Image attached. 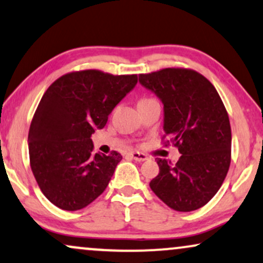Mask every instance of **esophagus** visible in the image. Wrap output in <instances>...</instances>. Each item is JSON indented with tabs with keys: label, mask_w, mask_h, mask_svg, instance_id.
Instances as JSON below:
<instances>
[{
	"label": "esophagus",
	"mask_w": 263,
	"mask_h": 263,
	"mask_svg": "<svg viewBox=\"0 0 263 263\" xmlns=\"http://www.w3.org/2000/svg\"><path fill=\"white\" fill-rule=\"evenodd\" d=\"M129 156H130L132 158H134V160L138 162H144L148 158L147 155L141 154V152H130V154H129Z\"/></svg>",
	"instance_id": "34e87169"
}]
</instances>
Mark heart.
<instances>
[{"instance_id":"obj_1","label":"heart","mask_w":263,"mask_h":263,"mask_svg":"<svg viewBox=\"0 0 263 263\" xmlns=\"http://www.w3.org/2000/svg\"><path fill=\"white\" fill-rule=\"evenodd\" d=\"M147 100H151V99H141L139 102H141V101H147Z\"/></svg>"}]
</instances>
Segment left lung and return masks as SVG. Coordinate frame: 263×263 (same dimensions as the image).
<instances>
[{"instance_id":"1","label":"left lung","mask_w":263,"mask_h":263,"mask_svg":"<svg viewBox=\"0 0 263 263\" xmlns=\"http://www.w3.org/2000/svg\"><path fill=\"white\" fill-rule=\"evenodd\" d=\"M139 82L163 102L162 141L181 154L177 163L157 158L160 173L150 181L151 190L180 212L205 206L224 181L232 160L231 123L221 96L209 79L187 68L139 74Z\"/></svg>"}]
</instances>
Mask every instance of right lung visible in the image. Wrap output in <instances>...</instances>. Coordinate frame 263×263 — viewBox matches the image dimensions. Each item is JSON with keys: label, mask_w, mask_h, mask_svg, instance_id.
Returning <instances> with one entry per match:
<instances>
[{"label": "right lung", "mask_w": 263, "mask_h": 263, "mask_svg": "<svg viewBox=\"0 0 263 263\" xmlns=\"http://www.w3.org/2000/svg\"><path fill=\"white\" fill-rule=\"evenodd\" d=\"M137 74L70 72L51 84L32 117L28 145L40 190L66 211L86 207L108 185L122 155L93 152L91 134L137 85Z\"/></svg>", "instance_id": "right-lung-1"}]
</instances>
